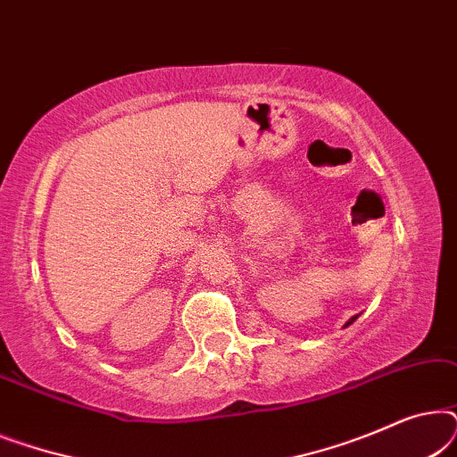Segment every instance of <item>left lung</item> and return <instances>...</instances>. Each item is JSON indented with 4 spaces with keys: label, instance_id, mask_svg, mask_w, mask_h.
<instances>
[{
    "label": "left lung",
    "instance_id": "1",
    "mask_svg": "<svg viewBox=\"0 0 457 457\" xmlns=\"http://www.w3.org/2000/svg\"><path fill=\"white\" fill-rule=\"evenodd\" d=\"M355 318H358V316H353V318H349V320H347V322H345V327H349V324H352V322H353V320H355Z\"/></svg>",
    "mask_w": 457,
    "mask_h": 457
}]
</instances>
